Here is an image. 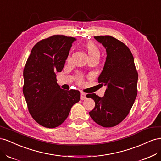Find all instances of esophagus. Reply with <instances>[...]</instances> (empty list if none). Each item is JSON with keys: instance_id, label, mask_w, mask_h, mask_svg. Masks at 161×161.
Returning <instances> with one entry per match:
<instances>
[{"instance_id": "1", "label": "esophagus", "mask_w": 161, "mask_h": 161, "mask_svg": "<svg viewBox=\"0 0 161 161\" xmlns=\"http://www.w3.org/2000/svg\"><path fill=\"white\" fill-rule=\"evenodd\" d=\"M86 98V94L84 93V92H80V99L81 100H85Z\"/></svg>"}]
</instances>
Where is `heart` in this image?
Returning a JSON list of instances; mask_svg holds the SVG:
<instances>
[{
    "label": "heart",
    "mask_w": 161,
    "mask_h": 161,
    "mask_svg": "<svg viewBox=\"0 0 161 161\" xmlns=\"http://www.w3.org/2000/svg\"><path fill=\"white\" fill-rule=\"evenodd\" d=\"M84 47L87 53H88L90 59L94 58H99L100 50L99 47L94 43H92V42H88L86 43H85ZM79 82H82V79L80 77L79 79Z\"/></svg>",
    "instance_id": "heart-1"
}]
</instances>
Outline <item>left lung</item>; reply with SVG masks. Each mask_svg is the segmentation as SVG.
Wrapping results in <instances>:
<instances>
[{"instance_id": "obj_1", "label": "left lung", "mask_w": 161, "mask_h": 161, "mask_svg": "<svg viewBox=\"0 0 161 161\" xmlns=\"http://www.w3.org/2000/svg\"><path fill=\"white\" fill-rule=\"evenodd\" d=\"M106 49L103 69L98 78L99 83L107 86L105 95H86L95 102L89 112L95 122L110 128L121 122L129 114L137 96L138 75L132 53L123 42L110 36H95Z\"/></svg>"}]
</instances>
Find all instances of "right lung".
I'll return each mask as SVG.
<instances>
[{"mask_svg": "<svg viewBox=\"0 0 161 161\" xmlns=\"http://www.w3.org/2000/svg\"><path fill=\"white\" fill-rule=\"evenodd\" d=\"M76 38L54 35L38 42L32 48L23 70V92L33 119L47 128L61 125L72 105L80 100L77 90H64L57 83Z\"/></svg>", "mask_w": 161, "mask_h": 161, "instance_id": "add662e5", "label": "right lung"}]
</instances>
